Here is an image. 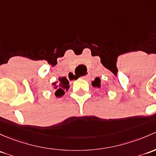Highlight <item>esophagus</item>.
Wrapping results in <instances>:
<instances>
[{"mask_svg":"<svg viewBox=\"0 0 156 156\" xmlns=\"http://www.w3.org/2000/svg\"><path fill=\"white\" fill-rule=\"evenodd\" d=\"M87 77V75H83V76H81V78H83V79H85V78H86Z\"/></svg>","mask_w":156,"mask_h":156,"instance_id":"1","label":"esophagus"}]
</instances>
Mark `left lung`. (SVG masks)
Wrapping results in <instances>:
<instances>
[{"mask_svg":"<svg viewBox=\"0 0 156 156\" xmlns=\"http://www.w3.org/2000/svg\"><path fill=\"white\" fill-rule=\"evenodd\" d=\"M100 78H95L94 81L92 82V85L93 87H100Z\"/></svg>","mask_w":156,"mask_h":156,"instance_id":"1","label":"left lung"}]
</instances>
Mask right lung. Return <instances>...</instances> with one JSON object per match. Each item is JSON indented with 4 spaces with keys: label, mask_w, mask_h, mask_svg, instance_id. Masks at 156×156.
Here are the masks:
<instances>
[{
    "label": "right lung",
    "mask_w": 156,
    "mask_h": 156,
    "mask_svg": "<svg viewBox=\"0 0 156 156\" xmlns=\"http://www.w3.org/2000/svg\"><path fill=\"white\" fill-rule=\"evenodd\" d=\"M57 85H56V83H53V86H55V96L57 97H61L63 96L65 93V90L69 89V81L66 79L65 77H62V78H59V81H57Z\"/></svg>",
    "instance_id": "add662e5"
}]
</instances>
